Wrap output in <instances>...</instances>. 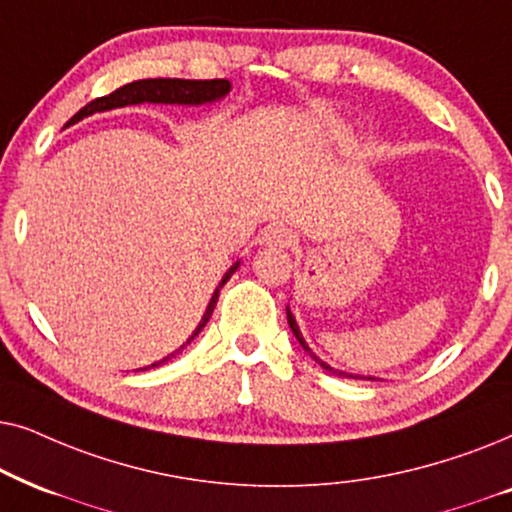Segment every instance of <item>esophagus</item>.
<instances>
[{
    "mask_svg": "<svg viewBox=\"0 0 512 512\" xmlns=\"http://www.w3.org/2000/svg\"><path fill=\"white\" fill-rule=\"evenodd\" d=\"M264 243L276 245V248H290V245L295 243V234H292V229L283 227V224H274V227L264 234Z\"/></svg>",
    "mask_w": 512,
    "mask_h": 512,
    "instance_id": "1",
    "label": "esophagus"
}]
</instances>
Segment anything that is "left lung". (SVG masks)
I'll return each instance as SVG.
<instances>
[{
    "label": "left lung",
    "mask_w": 512,
    "mask_h": 512,
    "mask_svg": "<svg viewBox=\"0 0 512 512\" xmlns=\"http://www.w3.org/2000/svg\"><path fill=\"white\" fill-rule=\"evenodd\" d=\"M285 311H288V325H290V330H292V335H295L297 337V342L299 344H302V349L306 351V353H309V356L313 358V360H316V363L320 365V367H323V370H327V372H332V374H337V377H349V379H374V377H360V374H349V372H342V370H335V367H330V365H327V363H323V360H320V358H316V353H311V349H309V346H306V342H304V337H302V332H299V327H297V320H295V316H292V313H290V309H285Z\"/></svg>",
    "instance_id": "1"
}]
</instances>
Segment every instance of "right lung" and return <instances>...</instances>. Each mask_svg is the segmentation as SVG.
Listing matches in <instances>:
<instances>
[{"label": "right lung", "instance_id": "add662e5", "mask_svg": "<svg viewBox=\"0 0 512 512\" xmlns=\"http://www.w3.org/2000/svg\"><path fill=\"white\" fill-rule=\"evenodd\" d=\"M229 91H231V84L227 79H140V81H131V84L117 88V91H112L109 95H102V98L91 100L86 107H81L79 112L74 114L72 121L91 117V114H95V112H109V109H117V107L140 105V102H163V105H206V102H215V100L224 98ZM238 264L241 262H236L234 267H231L227 274L222 276L220 285H217L213 297H210V304H208L206 313H203L199 327L192 332V337H189L187 342L180 346V349L170 353V356H166L163 360H156V363H152L149 367H159L166 363V360L175 358L187 344L194 342V337H199V332L206 327L210 316H213V309L217 304V297H220L222 285L229 281L231 274L238 269ZM149 367H140V370H149Z\"/></svg>", "mask_w": 512, "mask_h": 512}]
</instances>
